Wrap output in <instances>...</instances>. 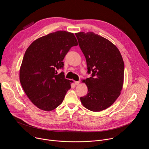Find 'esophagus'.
<instances>
[{"label": "esophagus", "mask_w": 149, "mask_h": 149, "mask_svg": "<svg viewBox=\"0 0 149 149\" xmlns=\"http://www.w3.org/2000/svg\"><path fill=\"white\" fill-rule=\"evenodd\" d=\"M80 83V81H75V86H78L79 85V84Z\"/></svg>", "instance_id": "obj_1"}]
</instances>
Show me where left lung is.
<instances>
[{
  "label": "left lung",
  "instance_id": "left-lung-1",
  "mask_svg": "<svg viewBox=\"0 0 149 149\" xmlns=\"http://www.w3.org/2000/svg\"><path fill=\"white\" fill-rule=\"evenodd\" d=\"M75 35L86 59L88 73H92L82 81L87 85L88 93L80 100L89 110H104L121 94L124 71L122 56L112 42L94 32H81Z\"/></svg>",
  "mask_w": 149,
  "mask_h": 149
}]
</instances>
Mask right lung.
I'll use <instances>...</instances> for the list:
<instances>
[{
	"label": "right lung",
	"mask_w": 149,
	"mask_h": 149,
	"mask_svg": "<svg viewBox=\"0 0 149 149\" xmlns=\"http://www.w3.org/2000/svg\"><path fill=\"white\" fill-rule=\"evenodd\" d=\"M78 45L73 33L59 31L42 36L26 49L19 71L23 90L31 101L42 110L50 111L62 102L73 81L56 73L73 46Z\"/></svg>",
	"instance_id": "1"
}]
</instances>
